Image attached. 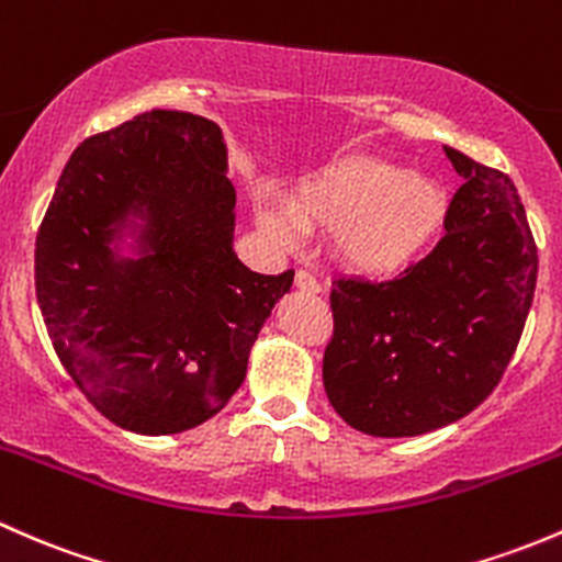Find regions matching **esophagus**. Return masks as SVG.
Masks as SVG:
<instances>
[{"instance_id": "obj_1", "label": "esophagus", "mask_w": 562, "mask_h": 562, "mask_svg": "<svg viewBox=\"0 0 562 562\" xmlns=\"http://www.w3.org/2000/svg\"><path fill=\"white\" fill-rule=\"evenodd\" d=\"M294 286H297L300 292H308V294H316L322 289L319 281H316L308 270H297V273H294Z\"/></svg>"}]
</instances>
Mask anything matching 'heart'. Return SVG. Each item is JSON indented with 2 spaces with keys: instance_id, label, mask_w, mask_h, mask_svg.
Returning a JSON list of instances; mask_svg holds the SVG:
<instances>
[{
  "instance_id": "1",
  "label": "heart",
  "mask_w": 562,
  "mask_h": 562,
  "mask_svg": "<svg viewBox=\"0 0 562 562\" xmlns=\"http://www.w3.org/2000/svg\"><path fill=\"white\" fill-rule=\"evenodd\" d=\"M289 220L259 207V224L279 243L300 229L333 233L335 254L362 276H395L411 268L441 235L449 194L438 178L408 172L375 156H349L324 167L286 196Z\"/></svg>"
}]
</instances>
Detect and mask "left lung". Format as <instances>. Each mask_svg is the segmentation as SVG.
I'll use <instances>...</instances> for the list:
<instances>
[{"label": "left lung", "instance_id": "1", "mask_svg": "<svg viewBox=\"0 0 562 562\" xmlns=\"http://www.w3.org/2000/svg\"><path fill=\"white\" fill-rule=\"evenodd\" d=\"M443 151L462 187L438 246L397 279H338L329 292L324 392L368 436H422L487 401L533 303L539 251L512 178Z\"/></svg>", "mask_w": 562, "mask_h": 562}]
</instances>
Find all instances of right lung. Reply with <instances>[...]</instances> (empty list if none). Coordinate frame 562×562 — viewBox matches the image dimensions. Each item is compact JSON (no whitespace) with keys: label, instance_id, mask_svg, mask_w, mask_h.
I'll use <instances>...</instances> for the list:
<instances>
[{"label":"right lung","instance_id":"1","mask_svg":"<svg viewBox=\"0 0 562 562\" xmlns=\"http://www.w3.org/2000/svg\"><path fill=\"white\" fill-rule=\"evenodd\" d=\"M126 228L137 260L112 248ZM233 238L235 187L213 121L151 110L69 156L40 224L34 286L61 366L113 425L172 436L238 392L294 270L254 273Z\"/></svg>","mask_w":562,"mask_h":562}]
</instances>
